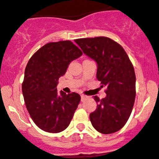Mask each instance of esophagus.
I'll use <instances>...</instances> for the list:
<instances>
[{"label": "esophagus", "instance_id": "obj_1", "mask_svg": "<svg viewBox=\"0 0 159 159\" xmlns=\"http://www.w3.org/2000/svg\"><path fill=\"white\" fill-rule=\"evenodd\" d=\"M81 102H84L86 98H88V97L84 95H81Z\"/></svg>", "mask_w": 159, "mask_h": 159}]
</instances>
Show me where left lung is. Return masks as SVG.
Instances as JSON below:
<instances>
[{
    "mask_svg": "<svg viewBox=\"0 0 159 159\" xmlns=\"http://www.w3.org/2000/svg\"><path fill=\"white\" fill-rule=\"evenodd\" d=\"M84 54L97 63L96 78L106 88V96L99 99L90 120L99 133L108 134L120 130L128 120L136 96V76L132 63L122 47L99 36L75 39Z\"/></svg>",
    "mask_w": 159,
    "mask_h": 159,
    "instance_id": "1",
    "label": "left lung"
}]
</instances>
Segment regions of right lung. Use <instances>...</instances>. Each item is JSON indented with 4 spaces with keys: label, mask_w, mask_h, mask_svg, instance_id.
<instances>
[{
    "label": "right lung",
    "mask_w": 159,
    "mask_h": 159,
    "mask_svg": "<svg viewBox=\"0 0 159 159\" xmlns=\"http://www.w3.org/2000/svg\"><path fill=\"white\" fill-rule=\"evenodd\" d=\"M81 55L77 46L66 40L46 44L29 59L21 88L28 112L41 130L59 133L70 124L81 96L58 94L57 85L70 63Z\"/></svg>",
    "instance_id": "right-lung-1"
}]
</instances>
